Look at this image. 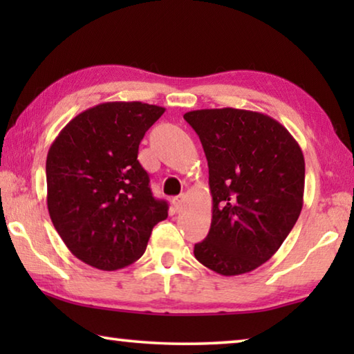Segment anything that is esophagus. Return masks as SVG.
<instances>
[{
    "instance_id": "1",
    "label": "esophagus",
    "mask_w": 354,
    "mask_h": 354,
    "mask_svg": "<svg viewBox=\"0 0 354 354\" xmlns=\"http://www.w3.org/2000/svg\"><path fill=\"white\" fill-rule=\"evenodd\" d=\"M184 201H185V195H184V194L175 196V200H173V205H175V209H176V211H179V209L183 207Z\"/></svg>"
}]
</instances>
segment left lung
Wrapping results in <instances>:
<instances>
[{"label": "left lung", "mask_w": 354, "mask_h": 354, "mask_svg": "<svg viewBox=\"0 0 354 354\" xmlns=\"http://www.w3.org/2000/svg\"><path fill=\"white\" fill-rule=\"evenodd\" d=\"M184 118L205 149L212 195L211 230L194 254L223 277L253 272L277 253L301 212V148L261 112L223 107Z\"/></svg>", "instance_id": "1"}]
</instances>
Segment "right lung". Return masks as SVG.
<instances>
[{
	"mask_svg": "<svg viewBox=\"0 0 354 354\" xmlns=\"http://www.w3.org/2000/svg\"><path fill=\"white\" fill-rule=\"evenodd\" d=\"M164 107L111 101L70 120L46 156V205L67 248L87 266L118 270L145 253L169 215L137 153Z\"/></svg>",
	"mask_w": 354,
	"mask_h": 354,
	"instance_id": "1",
	"label": "right lung"
}]
</instances>
